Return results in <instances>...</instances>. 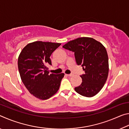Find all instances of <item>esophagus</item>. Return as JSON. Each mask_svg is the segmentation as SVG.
Instances as JSON below:
<instances>
[{"label": "esophagus", "mask_w": 129, "mask_h": 129, "mask_svg": "<svg viewBox=\"0 0 129 129\" xmlns=\"http://www.w3.org/2000/svg\"><path fill=\"white\" fill-rule=\"evenodd\" d=\"M66 75L69 76V77H71V76H73V74H68V75Z\"/></svg>", "instance_id": "obj_1"}]
</instances>
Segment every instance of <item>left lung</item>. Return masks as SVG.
<instances>
[{
	"instance_id": "left-lung-1",
	"label": "left lung",
	"mask_w": 129,
	"mask_h": 129,
	"mask_svg": "<svg viewBox=\"0 0 129 129\" xmlns=\"http://www.w3.org/2000/svg\"><path fill=\"white\" fill-rule=\"evenodd\" d=\"M64 48L75 53L78 65L85 74L81 76L82 83L75 90L80 95L91 97L99 92L106 82L109 73L108 56L101 43L91 38H79L63 45Z\"/></svg>"
}]
</instances>
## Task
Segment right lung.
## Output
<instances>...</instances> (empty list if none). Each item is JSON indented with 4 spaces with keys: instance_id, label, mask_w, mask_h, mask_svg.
Masks as SVG:
<instances>
[{
    "instance_id": "obj_1",
    "label": "right lung",
    "mask_w": 129,
    "mask_h": 129,
    "mask_svg": "<svg viewBox=\"0 0 129 129\" xmlns=\"http://www.w3.org/2000/svg\"><path fill=\"white\" fill-rule=\"evenodd\" d=\"M61 44L35 41L22 49L18 58L21 81L29 92L39 99H49L58 91L64 74H49L50 56Z\"/></svg>"
}]
</instances>
